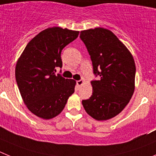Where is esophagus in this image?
Segmentation results:
<instances>
[{
  "instance_id": "obj_1",
  "label": "esophagus",
  "mask_w": 156,
  "mask_h": 156,
  "mask_svg": "<svg viewBox=\"0 0 156 156\" xmlns=\"http://www.w3.org/2000/svg\"><path fill=\"white\" fill-rule=\"evenodd\" d=\"M84 84V81L83 80H79V81H77V85L78 87H81V85Z\"/></svg>"
}]
</instances>
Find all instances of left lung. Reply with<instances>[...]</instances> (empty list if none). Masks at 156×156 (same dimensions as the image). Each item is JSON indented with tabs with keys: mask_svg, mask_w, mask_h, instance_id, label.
I'll return each mask as SVG.
<instances>
[{
	"mask_svg": "<svg viewBox=\"0 0 156 156\" xmlns=\"http://www.w3.org/2000/svg\"><path fill=\"white\" fill-rule=\"evenodd\" d=\"M91 56L94 74L100 80L91 81L92 95L82 105L96 120L118 115L128 104L135 88V63L126 46L109 29L95 28L81 31Z\"/></svg>",
	"mask_w": 156,
	"mask_h": 156,
	"instance_id": "1",
	"label": "left lung"
}]
</instances>
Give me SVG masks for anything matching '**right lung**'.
Instances as JSON below:
<instances>
[{
  "mask_svg": "<svg viewBox=\"0 0 156 156\" xmlns=\"http://www.w3.org/2000/svg\"><path fill=\"white\" fill-rule=\"evenodd\" d=\"M79 31L61 27L46 29L30 40L15 66L21 96L29 111L45 120L62 112L75 92L76 81L55 75L62 67L63 49L77 39Z\"/></svg>",
  "mask_w": 156,
  "mask_h": 156,
  "instance_id": "1",
  "label": "right lung"
}]
</instances>
